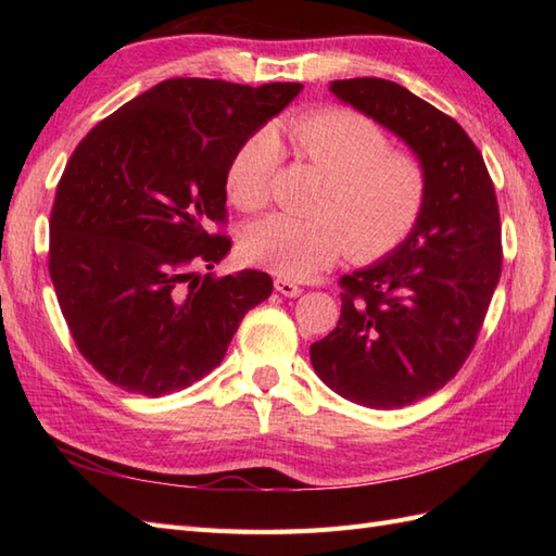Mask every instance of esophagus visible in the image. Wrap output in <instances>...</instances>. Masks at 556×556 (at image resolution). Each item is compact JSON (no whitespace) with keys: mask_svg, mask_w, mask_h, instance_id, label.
Here are the masks:
<instances>
[{"mask_svg":"<svg viewBox=\"0 0 556 556\" xmlns=\"http://www.w3.org/2000/svg\"><path fill=\"white\" fill-rule=\"evenodd\" d=\"M275 289L279 291V293H285V296H289V299H296V296H301V287L296 285V281H291L289 277H277L275 279Z\"/></svg>","mask_w":556,"mask_h":556,"instance_id":"1","label":"esophagus"}]
</instances>
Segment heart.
<instances>
[{"mask_svg":"<svg viewBox=\"0 0 556 556\" xmlns=\"http://www.w3.org/2000/svg\"><path fill=\"white\" fill-rule=\"evenodd\" d=\"M291 140L303 160L327 174L317 217L277 212L243 233V253L279 277L308 279L349 251L375 260L416 229L428 203V172L418 155L389 148L375 122L351 110H317L291 122ZM281 162L271 128L248 136L227 167V193L241 210L267 205Z\"/></svg>","mask_w":556,"mask_h":556,"instance_id":"1","label":"heart"}]
</instances>
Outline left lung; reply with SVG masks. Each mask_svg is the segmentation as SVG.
I'll return each instance as SVG.
<instances>
[{
    "label": "left lung",
    "instance_id": "obj_1",
    "mask_svg": "<svg viewBox=\"0 0 556 556\" xmlns=\"http://www.w3.org/2000/svg\"><path fill=\"white\" fill-rule=\"evenodd\" d=\"M329 90L399 136L428 172V203L404 241L341 277L337 327L311 346L317 377L353 404L401 408L434 394L473 351L502 275L494 186L452 116L384 78Z\"/></svg>",
    "mask_w": 556,
    "mask_h": 556
}]
</instances>
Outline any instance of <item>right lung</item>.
I'll return each mask as SVG.
<instances>
[{
    "mask_svg": "<svg viewBox=\"0 0 556 556\" xmlns=\"http://www.w3.org/2000/svg\"><path fill=\"white\" fill-rule=\"evenodd\" d=\"M303 90L169 78L80 140L50 219V277L78 351L104 380L143 396L191 387L222 363L271 277L198 275L231 251L227 167Z\"/></svg>",
    "mask_w": 556,
    "mask_h": 556,
    "instance_id": "obj_1",
    "label": "right lung"
}]
</instances>
